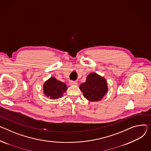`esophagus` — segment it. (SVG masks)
Masks as SVG:
<instances>
[{"label": "esophagus", "mask_w": 151, "mask_h": 151, "mask_svg": "<svg viewBox=\"0 0 151 151\" xmlns=\"http://www.w3.org/2000/svg\"><path fill=\"white\" fill-rule=\"evenodd\" d=\"M70 86H76L78 84V83L76 81H70L69 83Z\"/></svg>", "instance_id": "34e87169"}]
</instances>
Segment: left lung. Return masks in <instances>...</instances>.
Wrapping results in <instances>:
<instances>
[{
  "instance_id": "obj_1",
  "label": "left lung",
  "mask_w": 151,
  "mask_h": 151,
  "mask_svg": "<svg viewBox=\"0 0 151 151\" xmlns=\"http://www.w3.org/2000/svg\"><path fill=\"white\" fill-rule=\"evenodd\" d=\"M84 96L90 101H98L107 92L106 80L96 73H90L86 81L79 86Z\"/></svg>"
}]
</instances>
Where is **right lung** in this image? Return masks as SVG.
Returning a JSON list of instances; mask_svg holds the SVG:
<instances>
[{
	"mask_svg": "<svg viewBox=\"0 0 151 151\" xmlns=\"http://www.w3.org/2000/svg\"><path fill=\"white\" fill-rule=\"evenodd\" d=\"M67 87L65 83L58 81L55 77H51L44 84V93L51 99L61 98Z\"/></svg>",
	"mask_w": 151,
	"mask_h": 151,
	"instance_id": "obj_1",
	"label": "right lung"
}]
</instances>
